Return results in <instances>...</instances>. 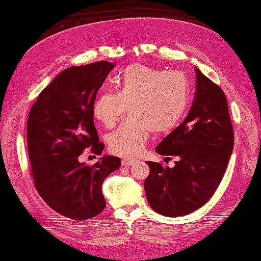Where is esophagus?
<instances>
[{"label":"esophagus","instance_id":"34e87169","mask_svg":"<svg viewBox=\"0 0 261 261\" xmlns=\"http://www.w3.org/2000/svg\"><path fill=\"white\" fill-rule=\"evenodd\" d=\"M134 162L135 160H133V159H123V160H121V164L125 167H130Z\"/></svg>","mask_w":261,"mask_h":261}]
</instances>
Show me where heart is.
Listing matches in <instances>:
<instances>
[{
	"label": "heart",
	"mask_w": 261,
	"mask_h": 261,
	"mask_svg": "<svg viewBox=\"0 0 261 261\" xmlns=\"http://www.w3.org/2000/svg\"><path fill=\"white\" fill-rule=\"evenodd\" d=\"M114 92L100 93L92 111L107 128L118 123L126 107L132 120L108 136L109 151L132 158L140 153L150 136L171 130L189 105L190 84L178 71L167 72L144 64H132L114 80Z\"/></svg>",
	"instance_id": "obj_1"
}]
</instances>
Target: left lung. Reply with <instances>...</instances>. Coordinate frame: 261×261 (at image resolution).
<instances>
[{
    "label": "left lung",
    "mask_w": 261,
    "mask_h": 261,
    "mask_svg": "<svg viewBox=\"0 0 261 261\" xmlns=\"http://www.w3.org/2000/svg\"><path fill=\"white\" fill-rule=\"evenodd\" d=\"M196 92L189 114L155 148L178 156L173 168L147 161L148 204L164 216H182L204 206L224 175L234 133L223 90L196 67ZM170 159V158H168Z\"/></svg>",
    "instance_id": "obj_1"
}]
</instances>
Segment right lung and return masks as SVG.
I'll list each match as a JSON object with an SVG mask.
<instances>
[{"instance_id":"obj_1","label":"right lung","mask_w":261,"mask_h":261,"mask_svg":"<svg viewBox=\"0 0 261 261\" xmlns=\"http://www.w3.org/2000/svg\"><path fill=\"white\" fill-rule=\"evenodd\" d=\"M115 67L100 61L73 66L40 92L30 109L27 142L35 187L45 203L68 219L84 221L105 210L102 182L120 167V159L103 155L93 166L80 162L86 148L100 155L92 106L98 90Z\"/></svg>"}]
</instances>
